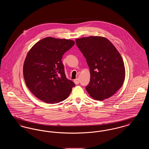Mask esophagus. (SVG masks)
Returning a JSON list of instances; mask_svg holds the SVG:
<instances>
[{
	"label": "esophagus",
	"mask_w": 149,
	"mask_h": 149,
	"mask_svg": "<svg viewBox=\"0 0 149 149\" xmlns=\"http://www.w3.org/2000/svg\"><path fill=\"white\" fill-rule=\"evenodd\" d=\"M74 83L75 84H79V79L78 78H77L76 79H75L74 80Z\"/></svg>",
	"instance_id": "34e87169"
}]
</instances>
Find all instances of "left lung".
<instances>
[{
	"label": "left lung",
	"mask_w": 149,
	"mask_h": 149,
	"mask_svg": "<svg viewBox=\"0 0 149 149\" xmlns=\"http://www.w3.org/2000/svg\"><path fill=\"white\" fill-rule=\"evenodd\" d=\"M75 41L90 69V81L85 87L87 92L98 100L111 97L123 85L125 78V65L120 53L104 37L90 36Z\"/></svg>",
	"instance_id": "1"
}]
</instances>
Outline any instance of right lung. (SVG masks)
I'll return each instance as SVG.
<instances>
[{"label": "right lung", "mask_w": 149, "mask_h": 149, "mask_svg": "<svg viewBox=\"0 0 149 149\" xmlns=\"http://www.w3.org/2000/svg\"><path fill=\"white\" fill-rule=\"evenodd\" d=\"M74 41L46 37L31 48L23 65V77L29 91L47 103L66 99L75 84L66 77L63 55Z\"/></svg>", "instance_id": "1"}]
</instances>
